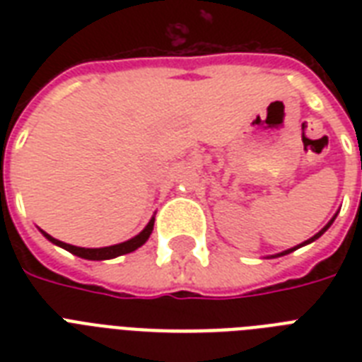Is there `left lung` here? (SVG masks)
Listing matches in <instances>:
<instances>
[{
	"label": "left lung",
	"instance_id": "1",
	"mask_svg": "<svg viewBox=\"0 0 362 362\" xmlns=\"http://www.w3.org/2000/svg\"><path fill=\"white\" fill-rule=\"evenodd\" d=\"M337 216H338V212H337V214H334V216H332V218H331V221H329V223H327V226L323 227V229H321L320 233H315V235H314V237H312V238H308V240H304L303 244H298V246H295V247H289V250H286V252H280V253H276V255H270V259H272V257H281V255H287V253L295 252V250H298V247H300V246H306V244H310V242L317 240V238H320L321 235H323V233H325L327 229H329V227L332 226V221L337 220Z\"/></svg>",
	"mask_w": 362,
	"mask_h": 362
}]
</instances>
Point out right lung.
I'll list each match as a JSON object with an SVG mask.
<instances>
[{"label":"right lung","instance_id":"right-lung-1","mask_svg":"<svg viewBox=\"0 0 362 362\" xmlns=\"http://www.w3.org/2000/svg\"><path fill=\"white\" fill-rule=\"evenodd\" d=\"M153 218L152 220L148 221V226L142 229L136 237L129 238V240L125 242H120V244H115V246H105V247H78V246H71V244H65V242L58 240V238L50 237L48 233L41 231L42 237L47 238V240H50L52 244H56V246L64 247V250H67V252H71L73 255H76V257H82V259H88V261H105V259H115V257H120V255H125V253H131L135 252L136 247H141L144 242L150 238V235H152L153 231Z\"/></svg>","mask_w":362,"mask_h":362}]
</instances>
